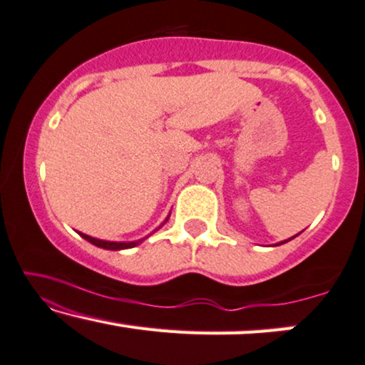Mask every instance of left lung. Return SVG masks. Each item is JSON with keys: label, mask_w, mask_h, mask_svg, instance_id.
<instances>
[{"label": "left lung", "mask_w": 365, "mask_h": 365, "mask_svg": "<svg viewBox=\"0 0 365 365\" xmlns=\"http://www.w3.org/2000/svg\"><path fill=\"white\" fill-rule=\"evenodd\" d=\"M292 238H294V236H292ZM292 238H289V240H292ZM289 240H286V241H289ZM286 241H281V243H278V245H283V243H286Z\"/></svg>", "instance_id": "8db88e82"}]
</instances>
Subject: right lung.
I'll list each match as a JSON object with an SVG mask.
<instances>
[{
    "label": "right lung",
    "mask_w": 365,
    "mask_h": 365,
    "mask_svg": "<svg viewBox=\"0 0 365 365\" xmlns=\"http://www.w3.org/2000/svg\"><path fill=\"white\" fill-rule=\"evenodd\" d=\"M167 220H168V217H167ZM165 220V222H167ZM163 222V223H165ZM162 227V225H160ZM82 238L84 240H87L89 241V243H92V245H96V246H99V248H104V250H114V251H117V250H127V248H133V246H137L138 243H142L143 240L145 238H142V240H138V241H106V240H97V238H92V236H89V235H84V233H81V232H78Z\"/></svg>",
    "instance_id": "1"
}]
</instances>
